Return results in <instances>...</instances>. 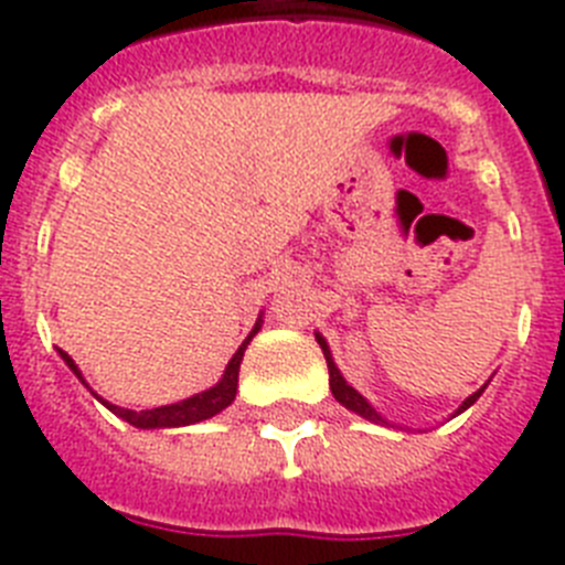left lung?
<instances>
[{
    "label": "left lung",
    "instance_id": "obj_1",
    "mask_svg": "<svg viewBox=\"0 0 565 565\" xmlns=\"http://www.w3.org/2000/svg\"><path fill=\"white\" fill-rule=\"evenodd\" d=\"M319 339V344H322V353H324V359H328V370H330V390H333V397L335 401L341 403V406H347L350 408V412H355V414H361V417H366V420H381V414L375 412V408L370 406V403L364 401V397L359 395V392L353 390V386L347 384L344 377H341V372L335 370V364H333V359H330V350H328V344H324V339L322 335H317ZM484 392V386L479 392H473V395L468 397V401L462 403V406H459V412H465V408L468 406H473L476 401H479V395H482ZM457 412V414H459Z\"/></svg>",
    "mask_w": 565,
    "mask_h": 565
}]
</instances>
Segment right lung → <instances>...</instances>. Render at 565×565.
<instances>
[{
	"label": "right lung",
	"instance_id": "right-lung-1",
	"mask_svg": "<svg viewBox=\"0 0 565 565\" xmlns=\"http://www.w3.org/2000/svg\"><path fill=\"white\" fill-rule=\"evenodd\" d=\"M260 330V324H255V330L248 333V339L243 341L241 347H237V353L232 355V361L226 364V372L224 377H221L218 384L212 386V390L201 392V395H193L188 397V401L181 403H173V406H159V408H148V412H131V408H122V406H111V403H106L108 408H111L114 414H120L122 420L131 423V426L137 428H175V426H193V423L199 420H206V417H212V414H218L221 408L230 406L232 401H235V392H237V370H241V361H243V350H246V344L252 341V335ZM61 359L70 364V370L75 372L77 377H81V372H77L75 361L70 359V355L61 350ZM83 381V377H81Z\"/></svg>",
	"mask_w": 565,
	"mask_h": 565
}]
</instances>
